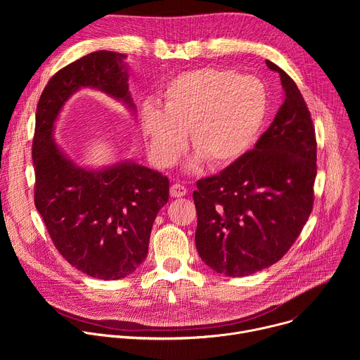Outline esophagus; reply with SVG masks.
Instances as JSON below:
<instances>
[{
  "mask_svg": "<svg viewBox=\"0 0 360 360\" xmlns=\"http://www.w3.org/2000/svg\"><path fill=\"white\" fill-rule=\"evenodd\" d=\"M169 192H171L172 198H181V196H185L188 193V189L184 185H181V184H174L171 186Z\"/></svg>",
  "mask_w": 360,
  "mask_h": 360,
  "instance_id": "esophagus-1",
  "label": "esophagus"
}]
</instances>
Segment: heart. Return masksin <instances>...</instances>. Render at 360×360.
<instances>
[{
	"instance_id": "obj_1",
	"label": "heart",
	"mask_w": 360,
	"mask_h": 360,
	"mask_svg": "<svg viewBox=\"0 0 360 360\" xmlns=\"http://www.w3.org/2000/svg\"><path fill=\"white\" fill-rule=\"evenodd\" d=\"M162 108H142V129L162 167L181 157L189 132L191 148L202 161L221 168L250 148L265 121L268 96L259 79L232 70L200 68L179 74L162 94Z\"/></svg>"
}]
</instances>
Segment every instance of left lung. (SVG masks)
I'll return each instance as SVG.
<instances>
[{"label": "left lung", "instance_id": "1", "mask_svg": "<svg viewBox=\"0 0 360 360\" xmlns=\"http://www.w3.org/2000/svg\"><path fill=\"white\" fill-rule=\"evenodd\" d=\"M285 101L252 150L218 175L199 179L195 243L218 274L239 278L276 264L314 208L316 134L295 81L278 65Z\"/></svg>", "mask_w": 360, "mask_h": 360}]
</instances>
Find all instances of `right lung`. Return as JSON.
I'll list each match as a JSON object with an SVG mask.
<instances>
[{
  "label": "right lung",
  "mask_w": 360,
  "mask_h": 360,
  "mask_svg": "<svg viewBox=\"0 0 360 360\" xmlns=\"http://www.w3.org/2000/svg\"><path fill=\"white\" fill-rule=\"evenodd\" d=\"M125 54L95 51L60 70L44 88L35 117L34 203L63 258L88 276L117 281L146 258L150 229L169 199V181L124 162L104 171L74 165L53 139L64 102L92 86L134 107Z\"/></svg>",
  "instance_id": "add662e5"
}]
</instances>
